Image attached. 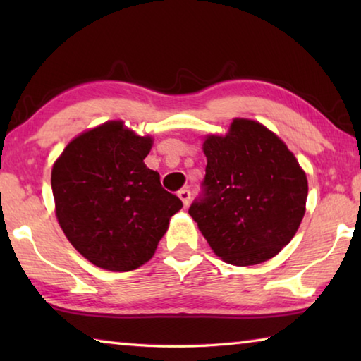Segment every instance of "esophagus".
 Here are the masks:
<instances>
[{"label":"esophagus","mask_w":361,"mask_h":361,"mask_svg":"<svg viewBox=\"0 0 361 361\" xmlns=\"http://www.w3.org/2000/svg\"><path fill=\"white\" fill-rule=\"evenodd\" d=\"M178 197L181 199L183 205L188 207L189 202H191V191L189 189H181V191H178Z\"/></svg>","instance_id":"1"}]
</instances>
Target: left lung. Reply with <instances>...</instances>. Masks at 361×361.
Instances as JSON below:
<instances>
[{
    "label": "left lung",
    "instance_id": "obj_1",
    "mask_svg": "<svg viewBox=\"0 0 361 361\" xmlns=\"http://www.w3.org/2000/svg\"><path fill=\"white\" fill-rule=\"evenodd\" d=\"M205 178L189 215L229 264L271 259L293 239L307 200L296 157L259 122L234 119L226 137L204 142Z\"/></svg>",
    "mask_w": 361,
    "mask_h": 361
}]
</instances>
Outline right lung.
Here are the masks:
<instances>
[{
    "instance_id": "add662e5",
    "label": "right lung",
    "mask_w": 361,
    "mask_h": 361,
    "mask_svg": "<svg viewBox=\"0 0 361 361\" xmlns=\"http://www.w3.org/2000/svg\"><path fill=\"white\" fill-rule=\"evenodd\" d=\"M149 137L121 121L76 137L52 169L56 213L66 239L92 264L133 271L154 255L183 202L145 166Z\"/></svg>"
}]
</instances>
